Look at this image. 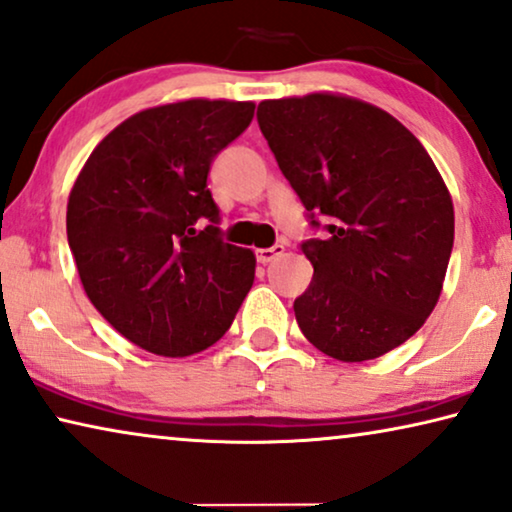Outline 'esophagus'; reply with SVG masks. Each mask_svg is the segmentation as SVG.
Returning a JSON list of instances; mask_svg holds the SVG:
<instances>
[{
  "instance_id": "esophagus-1",
  "label": "esophagus",
  "mask_w": 512,
  "mask_h": 512,
  "mask_svg": "<svg viewBox=\"0 0 512 512\" xmlns=\"http://www.w3.org/2000/svg\"><path fill=\"white\" fill-rule=\"evenodd\" d=\"M281 254H284V247H281V244H274V247H268V249H256V261L268 265Z\"/></svg>"
}]
</instances>
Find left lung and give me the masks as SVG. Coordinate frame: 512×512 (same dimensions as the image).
I'll list each match as a JSON object with an SVG mask.
<instances>
[{
  "label": "left lung",
  "instance_id": "obj_1",
  "mask_svg": "<svg viewBox=\"0 0 512 512\" xmlns=\"http://www.w3.org/2000/svg\"><path fill=\"white\" fill-rule=\"evenodd\" d=\"M256 117L309 226L325 231L300 244L314 265L293 302L302 335L344 362L404 344L436 307L455 240L453 201L427 150L348 96L263 101Z\"/></svg>",
  "mask_w": 512,
  "mask_h": 512
}]
</instances>
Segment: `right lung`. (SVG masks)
<instances>
[{
	"instance_id": "obj_1",
	"label": "right lung",
	"mask_w": 512,
	"mask_h": 512,
	"mask_svg": "<svg viewBox=\"0 0 512 512\" xmlns=\"http://www.w3.org/2000/svg\"><path fill=\"white\" fill-rule=\"evenodd\" d=\"M254 108L191 99L143 110L96 145L73 184L66 235L87 298L145 351L212 346L254 284V251L221 238L207 189L214 157Z\"/></svg>"
}]
</instances>
